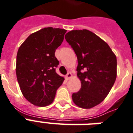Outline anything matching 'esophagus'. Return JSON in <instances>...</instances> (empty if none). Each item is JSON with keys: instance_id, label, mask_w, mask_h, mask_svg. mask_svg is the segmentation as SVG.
Masks as SVG:
<instances>
[{"instance_id": "34e87169", "label": "esophagus", "mask_w": 133, "mask_h": 133, "mask_svg": "<svg viewBox=\"0 0 133 133\" xmlns=\"http://www.w3.org/2000/svg\"><path fill=\"white\" fill-rule=\"evenodd\" d=\"M72 77V75L70 72H68L66 75V79H70Z\"/></svg>"}]
</instances>
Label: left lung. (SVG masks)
<instances>
[{
  "mask_svg": "<svg viewBox=\"0 0 133 133\" xmlns=\"http://www.w3.org/2000/svg\"><path fill=\"white\" fill-rule=\"evenodd\" d=\"M66 41L78 59L77 77L81 81L79 92L72 95L75 105L88 109L107 97L117 78V57L106 42L88 30H72Z\"/></svg>",
  "mask_w": 133,
  "mask_h": 133,
  "instance_id": "obj_1",
  "label": "left lung"
}]
</instances>
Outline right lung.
<instances>
[{
    "mask_svg": "<svg viewBox=\"0 0 133 133\" xmlns=\"http://www.w3.org/2000/svg\"><path fill=\"white\" fill-rule=\"evenodd\" d=\"M66 32L52 27L43 28L30 34L18 50V82L24 97L36 106L51 104L64 81L55 71L59 62L54 54Z\"/></svg>",
    "mask_w": 133,
    "mask_h": 133,
    "instance_id": "right-lung-1",
    "label": "right lung"
}]
</instances>
